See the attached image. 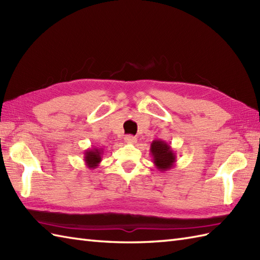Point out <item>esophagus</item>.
<instances>
[{
  "label": "esophagus",
  "mask_w": 260,
  "mask_h": 260,
  "mask_svg": "<svg viewBox=\"0 0 260 260\" xmlns=\"http://www.w3.org/2000/svg\"><path fill=\"white\" fill-rule=\"evenodd\" d=\"M124 140H125V143H127V144H134V143H136V137L132 136V135L125 136Z\"/></svg>",
  "instance_id": "esophagus-1"
}]
</instances>
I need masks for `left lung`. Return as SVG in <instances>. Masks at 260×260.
<instances>
[{
    "instance_id": "8db88e82",
    "label": "left lung",
    "mask_w": 260,
    "mask_h": 260,
    "mask_svg": "<svg viewBox=\"0 0 260 260\" xmlns=\"http://www.w3.org/2000/svg\"><path fill=\"white\" fill-rule=\"evenodd\" d=\"M150 154L153 157V163L155 168L164 172L174 168L176 163V153L169 143L162 140H154L151 143Z\"/></svg>"
}]
</instances>
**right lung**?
<instances>
[{"label": "right lung", "instance_id": "right-lung-1", "mask_svg": "<svg viewBox=\"0 0 260 260\" xmlns=\"http://www.w3.org/2000/svg\"><path fill=\"white\" fill-rule=\"evenodd\" d=\"M104 150L103 148H97V147H91L88 148V150L85 151V156H84V161L86 167L88 169L95 170L97 167H99V164L102 162V156H103Z\"/></svg>", "mask_w": 260, "mask_h": 260}]
</instances>
